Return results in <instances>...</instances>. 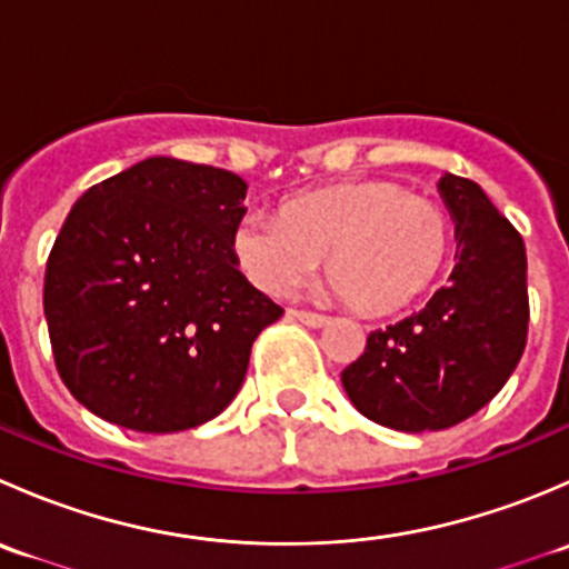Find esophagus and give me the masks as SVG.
Wrapping results in <instances>:
<instances>
[{
	"label": "esophagus",
	"mask_w": 569,
	"mask_h": 569,
	"mask_svg": "<svg viewBox=\"0 0 569 569\" xmlns=\"http://www.w3.org/2000/svg\"><path fill=\"white\" fill-rule=\"evenodd\" d=\"M289 317H295L297 321H302V325H308V327H321L327 321L325 313L306 311V308H289Z\"/></svg>",
	"instance_id": "1"
}]
</instances>
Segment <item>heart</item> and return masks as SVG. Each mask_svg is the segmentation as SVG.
Here are the masks:
<instances>
[{
  "label": "heart",
  "instance_id": "1",
  "mask_svg": "<svg viewBox=\"0 0 569 569\" xmlns=\"http://www.w3.org/2000/svg\"><path fill=\"white\" fill-rule=\"evenodd\" d=\"M455 226L435 200L405 183L366 178L311 189L233 231L244 274L269 295L300 286L325 258V283L363 317L421 300L446 272Z\"/></svg>",
  "mask_w": 569,
  "mask_h": 569
}]
</instances>
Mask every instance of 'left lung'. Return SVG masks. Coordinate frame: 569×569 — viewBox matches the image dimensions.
Masks as SVG:
<instances>
[{
    "instance_id": "obj_1",
    "label": "left lung",
    "mask_w": 569,
    "mask_h": 569,
    "mask_svg": "<svg viewBox=\"0 0 569 569\" xmlns=\"http://www.w3.org/2000/svg\"><path fill=\"white\" fill-rule=\"evenodd\" d=\"M440 194L457 220L451 283L423 311L371 332L341 375L352 405L399 432H440L479 412L512 377L529 336L518 228L470 178L446 173Z\"/></svg>"
}]
</instances>
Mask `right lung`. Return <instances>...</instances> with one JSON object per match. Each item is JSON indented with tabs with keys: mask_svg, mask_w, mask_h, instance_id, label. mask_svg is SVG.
<instances>
[{
	"mask_svg": "<svg viewBox=\"0 0 569 569\" xmlns=\"http://www.w3.org/2000/svg\"><path fill=\"white\" fill-rule=\"evenodd\" d=\"M244 192L237 173L153 157L73 203L43 311L57 371L90 412L164 435L231 405L252 341L283 317L239 272Z\"/></svg>",
	"mask_w": 569,
	"mask_h": 569,
	"instance_id": "1",
	"label": "right lung"
}]
</instances>
